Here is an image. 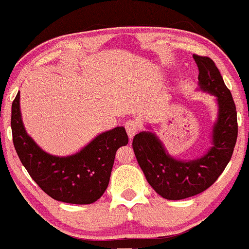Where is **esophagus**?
<instances>
[{
	"label": "esophagus",
	"instance_id": "34e87169",
	"mask_svg": "<svg viewBox=\"0 0 249 249\" xmlns=\"http://www.w3.org/2000/svg\"><path fill=\"white\" fill-rule=\"evenodd\" d=\"M125 128H126L128 137L132 139V138L135 135V133L139 131V123H138L137 121H133V119H130V121H127L126 123H125Z\"/></svg>",
	"mask_w": 249,
	"mask_h": 249
}]
</instances>
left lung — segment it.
Listing matches in <instances>:
<instances>
[{
    "mask_svg": "<svg viewBox=\"0 0 249 249\" xmlns=\"http://www.w3.org/2000/svg\"><path fill=\"white\" fill-rule=\"evenodd\" d=\"M199 68V86L217 97L218 117L213 125V146L200 159L180 161L170 156L152 132L133 138L135 157L147 181L168 200H182L202 193L222 175L231 160L238 137L237 110L231 92L212 58L193 55Z\"/></svg>",
    "mask_w": 249,
    "mask_h": 249,
    "instance_id": "left-lung-1",
    "label": "left lung"
}]
</instances>
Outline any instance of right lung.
Here are the masks:
<instances>
[{
    "label": "right lung",
    "instance_id": "obj_1",
    "mask_svg": "<svg viewBox=\"0 0 249 249\" xmlns=\"http://www.w3.org/2000/svg\"><path fill=\"white\" fill-rule=\"evenodd\" d=\"M19 96L18 93L11 107L12 141L33 180L50 197L62 202L89 204L99 200L108 187L116 152L128 142L125 128L103 132L73 155H50L26 133Z\"/></svg>",
    "mask_w": 249,
    "mask_h": 249
}]
</instances>
